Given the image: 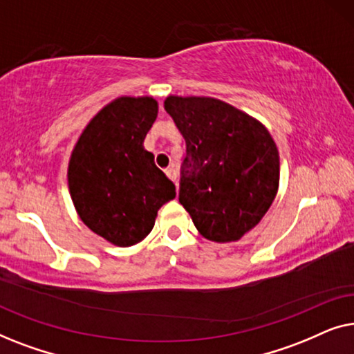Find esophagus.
<instances>
[{
  "label": "esophagus",
  "instance_id": "obj_1",
  "mask_svg": "<svg viewBox=\"0 0 354 354\" xmlns=\"http://www.w3.org/2000/svg\"><path fill=\"white\" fill-rule=\"evenodd\" d=\"M166 176H167L169 178H171V180H172L174 183L177 182V171H176V169H174V167L167 169V171H166Z\"/></svg>",
  "mask_w": 354,
  "mask_h": 354
}]
</instances>
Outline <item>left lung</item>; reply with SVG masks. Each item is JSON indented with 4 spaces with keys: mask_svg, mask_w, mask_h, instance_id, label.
<instances>
[{
    "mask_svg": "<svg viewBox=\"0 0 354 354\" xmlns=\"http://www.w3.org/2000/svg\"><path fill=\"white\" fill-rule=\"evenodd\" d=\"M187 143L178 201L211 241H236L259 224L279 190V149L259 120L211 96H167Z\"/></svg>",
    "mask_w": 354,
    "mask_h": 354,
    "instance_id": "left-lung-1",
    "label": "left lung"
}]
</instances>
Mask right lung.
Instances as JSON below:
<instances>
[{"label": "right lung", "instance_id": "add662e5", "mask_svg": "<svg viewBox=\"0 0 354 354\" xmlns=\"http://www.w3.org/2000/svg\"><path fill=\"white\" fill-rule=\"evenodd\" d=\"M156 118L153 96H119L90 120L69 159L67 183L77 214L122 248L142 241L159 207L176 198V185L143 147Z\"/></svg>", "mask_w": 354, "mask_h": 354}]
</instances>
